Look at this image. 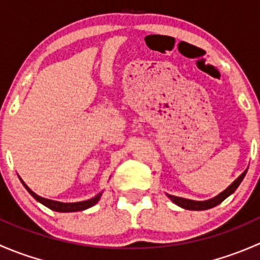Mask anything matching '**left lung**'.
Listing matches in <instances>:
<instances>
[{"label": "left lung", "instance_id": "left-lung-1", "mask_svg": "<svg viewBox=\"0 0 260 260\" xmlns=\"http://www.w3.org/2000/svg\"><path fill=\"white\" fill-rule=\"evenodd\" d=\"M246 171H248V170H245V171H244L243 174L240 175V176L238 177V179L235 180L234 182H233L232 185L226 188V190H224L221 193H219V195L215 196V198L210 199V200H206V201L188 200V199L177 198V196L169 195V193H167V196H169V198L171 199V200L174 201L176 205H179L180 208L186 209V210H208V209H211V208H214V206L219 205V204L222 203V201H224L228 196H230L235 190H237L238 186L240 185V182L243 181L244 176H245Z\"/></svg>", "mask_w": 260, "mask_h": 260}]
</instances>
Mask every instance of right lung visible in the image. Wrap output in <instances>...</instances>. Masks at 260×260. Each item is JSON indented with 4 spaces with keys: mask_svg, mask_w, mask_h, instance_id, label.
I'll list each match as a JSON object with an SVG mask.
<instances>
[{
    "mask_svg": "<svg viewBox=\"0 0 260 260\" xmlns=\"http://www.w3.org/2000/svg\"><path fill=\"white\" fill-rule=\"evenodd\" d=\"M21 182H22V185L25 186V188L28 191V193H30V195L32 196L36 201H39V203H41L43 205H45L46 208L51 209V210L59 211V212H74V211L85 210V209L91 208L93 205H95L102 196V192H101V193H98L96 196H94V198L89 199V200H85V201H79V203H60V201L49 200V199L41 198V196L36 195L32 190H30V187H28V186L26 185L22 180H21Z\"/></svg>",
    "mask_w": 260,
    "mask_h": 260,
    "instance_id": "right-lung-1",
    "label": "right lung"
}]
</instances>
